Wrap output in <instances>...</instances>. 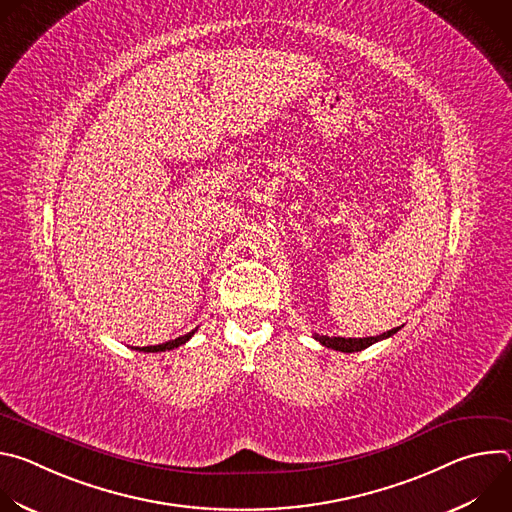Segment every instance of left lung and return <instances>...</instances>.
<instances>
[{
	"label": "left lung",
	"instance_id": "8db88e82",
	"mask_svg": "<svg viewBox=\"0 0 512 512\" xmlns=\"http://www.w3.org/2000/svg\"><path fill=\"white\" fill-rule=\"evenodd\" d=\"M399 328H393V330H387L379 336H369V338H340V336H320V334H314V338L326 346V348H332V350H340V352H358L362 348H369L371 344L379 342V340H385L393 334H397Z\"/></svg>",
	"mask_w": 512,
	"mask_h": 512
}]
</instances>
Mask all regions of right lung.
<instances>
[{"label":"right lung","instance_id":"obj_1","mask_svg":"<svg viewBox=\"0 0 512 512\" xmlns=\"http://www.w3.org/2000/svg\"><path fill=\"white\" fill-rule=\"evenodd\" d=\"M194 332H196V330H192V332H188V334H184V336H180V338H176V340H170V342L158 344V346H143L141 350H143V352H164V350L178 348V346H182L184 342H188V340L194 336Z\"/></svg>","mask_w":512,"mask_h":512}]
</instances>
